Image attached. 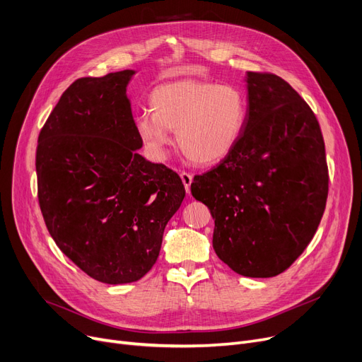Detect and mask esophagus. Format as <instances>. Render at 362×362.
Instances as JSON below:
<instances>
[{"label":"esophagus","mask_w":362,"mask_h":362,"mask_svg":"<svg viewBox=\"0 0 362 362\" xmlns=\"http://www.w3.org/2000/svg\"><path fill=\"white\" fill-rule=\"evenodd\" d=\"M180 179H182V182H183V185H185V189H186V194H191V185H192V175H189V173H186V171H182L180 173Z\"/></svg>","instance_id":"esophagus-1"}]
</instances>
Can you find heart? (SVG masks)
<instances>
[{
    "mask_svg": "<svg viewBox=\"0 0 362 362\" xmlns=\"http://www.w3.org/2000/svg\"><path fill=\"white\" fill-rule=\"evenodd\" d=\"M151 111L141 112L136 132L149 156L164 160L170 145L168 130L187 158L213 164L226 158L240 141L248 120V100L233 85L180 81L156 88Z\"/></svg>",
    "mask_w": 362,
    "mask_h": 362,
    "instance_id": "obj_1",
    "label": "heart"
}]
</instances>
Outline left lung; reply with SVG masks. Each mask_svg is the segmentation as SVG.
Wrapping results in <instances>:
<instances>
[{"instance_id": "obj_1", "label": "left lung", "mask_w": 362, "mask_h": 362, "mask_svg": "<svg viewBox=\"0 0 362 362\" xmlns=\"http://www.w3.org/2000/svg\"><path fill=\"white\" fill-rule=\"evenodd\" d=\"M248 120L236 148L195 176L214 218L217 257L245 277L289 269L314 238L329 192L325 141L300 95L272 73L246 71Z\"/></svg>"}]
</instances>
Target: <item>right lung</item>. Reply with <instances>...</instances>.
<instances>
[{
  "instance_id": "obj_1",
  "label": "right lung",
  "mask_w": 362,
  "mask_h": 362,
  "mask_svg": "<svg viewBox=\"0 0 362 362\" xmlns=\"http://www.w3.org/2000/svg\"><path fill=\"white\" fill-rule=\"evenodd\" d=\"M135 73L73 82L37 138L47 229L66 257L107 284L136 281L152 269L186 194L176 171L138 154L142 141L127 97Z\"/></svg>"
}]
</instances>
